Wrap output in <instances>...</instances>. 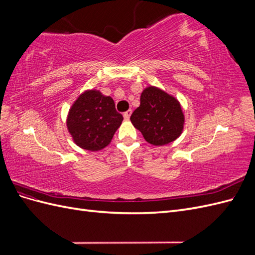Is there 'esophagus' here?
Here are the masks:
<instances>
[{"mask_svg":"<svg viewBox=\"0 0 255 255\" xmlns=\"http://www.w3.org/2000/svg\"><path fill=\"white\" fill-rule=\"evenodd\" d=\"M130 114H132V111L128 110V111H127L125 114H123V117H125L126 120H128L129 117H130Z\"/></svg>","mask_w":255,"mask_h":255,"instance_id":"1","label":"esophagus"}]
</instances>
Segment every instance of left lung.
Returning a JSON list of instances; mask_svg holds the SVG:
<instances>
[{"instance_id": "8db88e82", "label": "left lung", "mask_w": 255, "mask_h": 255, "mask_svg": "<svg viewBox=\"0 0 255 255\" xmlns=\"http://www.w3.org/2000/svg\"><path fill=\"white\" fill-rule=\"evenodd\" d=\"M130 121L149 143L164 145L182 134L185 118L174 97L150 86L141 92L140 105L130 116Z\"/></svg>"}]
</instances>
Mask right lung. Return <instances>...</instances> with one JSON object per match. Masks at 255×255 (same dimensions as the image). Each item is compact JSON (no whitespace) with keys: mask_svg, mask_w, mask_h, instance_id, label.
Returning <instances> with one entry per match:
<instances>
[{"mask_svg":"<svg viewBox=\"0 0 255 255\" xmlns=\"http://www.w3.org/2000/svg\"><path fill=\"white\" fill-rule=\"evenodd\" d=\"M122 120L114 100L92 89L84 91L72 104L67 128L75 144L85 150L100 151L111 143Z\"/></svg>","mask_w":255,"mask_h":255,"instance_id":"add662e5","label":"right lung"}]
</instances>
